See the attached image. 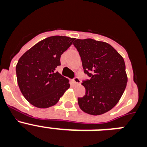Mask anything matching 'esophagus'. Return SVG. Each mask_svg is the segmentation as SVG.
Listing matches in <instances>:
<instances>
[{
  "mask_svg": "<svg viewBox=\"0 0 147 147\" xmlns=\"http://www.w3.org/2000/svg\"><path fill=\"white\" fill-rule=\"evenodd\" d=\"M73 81H74V82L76 85L80 84V82H81V80H80V79L79 77H77V76L74 77V79L73 80Z\"/></svg>",
  "mask_w": 147,
  "mask_h": 147,
  "instance_id": "esophagus-1",
  "label": "esophagus"
}]
</instances>
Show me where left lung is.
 Instances as JSON below:
<instances>
[{"instance_id": "1", "label": "left lung", "mask_w": 147, "mask_h": 147, "mask_svg": "<svg viewBox=\"0 0 147 147\" xmlns=\"http://www.w3.org/2000/svg\"><path fill=\"white\" fill-rule=\"evenodd\" d=\"M85 74V96L78 98L80 109L90 115H102L113 108L124 93L127 83L125 63L110 44L93 39L75 40Z\"/></svg>"}]
</instances>
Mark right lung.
Returning <instances> with one entry per match:
<instances>
[{
  "label": "right lung",
  "instance_id": "right-lung-1",
  "mask_svg": "<svg viewBox=\"0 0 147 147\" xmlns=\"http://www.w3.org/2000/svg\"><path fill=\"white\" fill-rule=\"evenodd\" d=\"M75 38L52 36L35 44L19 59L16 65L18 86L34 107L48 108L59 102L70 88L69 80L56 71L60 57Z\"/></svg>",
  "mask_w": 147,
  "mask_h": 147
}]
</instances>
